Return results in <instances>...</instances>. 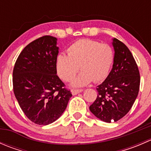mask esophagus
<instances>
[{
  "label": "esophagus",
  "mask_w": 151,
  "mask_h": 151,
  "mask_svg": "<svg viewBox=\"0 0 151 151\" xmlns=\"http://www.w3.org/2000/svg\"><path fill=\"white\" fill-rule=\"evenodd\" d=\"M83 91H84L83 89H74V90H72V91H71V93H72L73 95L74 96V95H77V94L83 92Z\"/></svg>",
  "instance_id": "1"
}]
</instances>
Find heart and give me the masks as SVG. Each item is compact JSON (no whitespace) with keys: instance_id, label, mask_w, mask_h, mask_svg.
<instances>
[{"instance_id":"1","label":"heart","mask_w":151,"mask_h":151,"mask_svg":"<svg viewBox=\"0 0 151 151\" xmlns=\"http://www.w3.org/2000/svg\"><path fill=\"white\" fill-rule=\"evenodd\" d=\"M68 55H58L56 59L58 74L64 81H71L80 70V75L72 85L82 87L93 80H105L114 61V51L107 44H101L91 39H80L67 49Z\"/></svg>"}]
</instances>
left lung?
I'll use <instances>...</instances> for the list:
<instances>
[{
  "instance_id": "left-lung-1",
  "label": "left lung",
  "mask_w": 151,
  "mask_h": 151,
  "mask_svg": "<svg viewBox=\"0 0 151 151\" xmlns=\"http://www.w3.org/2000/svg\"><path fill=\"white\" fill-rule=\"evenodd\" d=\"M112 68L96 88L98 96L90 106L96 118L106 123L116 122L129 112L139 90L140 76L136 61L127 47L114 38Z\"/></svg>"
}]
</instances>
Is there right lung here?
Instances as JSON below:
<instances>
[{
  "label": "right lung",
  "mask_w": 151,
  "mask_h": 151,
  "mask_svg": "<svg viewBox=\"0 0 151 151\" xmlns=\"http://www.w3.org/2000/svg\"><path fill=\"white\" fill-rule=\"evenodd\" d=\"M57 39L45 36L22 50L13 70V90L25 115L36 124H50L66 109L70 91L57 75Z\"/></svg>",
  "instance_id": "right-lung-1"
}]
</instances>
